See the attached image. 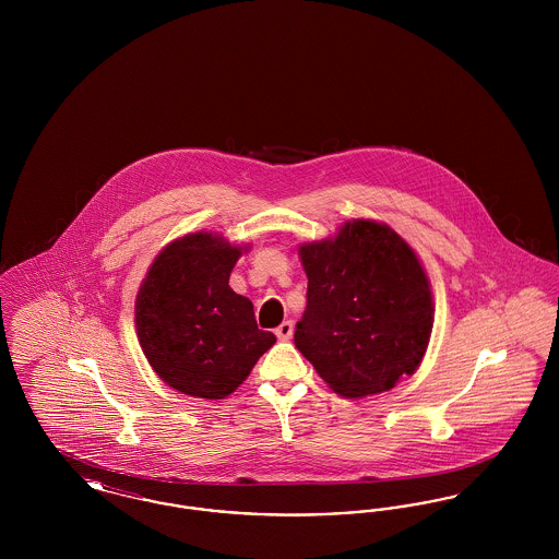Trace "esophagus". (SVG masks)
I'll list each match as a JSON object with an SVG mask.
<instances>
[{
    "label": "esophagus",
    "instance_id": "1",
    "mask_svg": "<svg viewBox=\"0 0 559 559\" xmlns=\"http://www.w3.org/2000/svg\"><path fill=\"white\" fill-rule=\"evenodd\" d=\"M276 337L281 340V342H289L293 337V322L292 320H285V322H281L278 326H276Z\"/></svg>",
    "mask_w": 559,
    "mask_h": 559
}]
</instances>
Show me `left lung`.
I'll return each instance as SVG.
<instances>
[{
    "label": "left lung",
    "mask_w": 559,
    "mask_h": 559,
    "mask_svg": "<svg viewBox=\"0 0 559 559\" xmlns=\"http://www.w3.org/2000/svg\"><path fill=\"white\" fill-rule=\"evenodd\" d=\"M308 304L295 346L344 399L392 390L419 369L433 326V295L415 249L385 222L346 219L299 245Z\"/></svg>",
    "instance_id": "left-lung-1"
}]
</instances>
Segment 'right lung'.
I'll return each mask as SVG.
<instances>
[{
	"mask_svg": "<svg viewBox=\"0 0 559 559\" xmlns=\"http://www.w3.org/2000/svg\"><path fill=\"white\" fill-rule=\"evenodd\" d=\"M217 233L167 242L135 295L140 347L169 388L197 396H230L276 337L260 331L253 304L228 281L242 251Z\"/></svg>",
	"mask_w": 559,
	"mask_h": 559,
	"instance_id": "1",
	"label": "right lung"
}]
</instances>
